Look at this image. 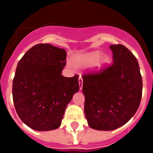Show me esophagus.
Here are the masks:
<instances>
[{
	"instance_id": "1",
	"label": "esophagus",
	"mask_w": 153,
	"mask_h": 153,
	"mask_svg": "<svg viewBox=\"0 0 153 153\" xmlns=\"http://www.w3.org/2000/svg\"><path fill=\"white\" fill-rule=\"evenodd\" d=\"M79 90H82L83 88V78L79 76Z\"/></svg>"
}]
</instances>
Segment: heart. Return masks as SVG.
Here are the masks:
<instances>
[{
    "mask_svg": "<svg viewBox=\"0 0 153 153\" xmlns=\"http://www.w3.org/2000/svg\"><path fill=\"white\" fill-rule=\"evenodd\" d=\"M100 51H96L93 52L88 53L83 56H80L76 57V63L78 65L81 64H89L95 62L94 63V68L96 70H100L102 67H105L106 64L109 63V56L107 54H102L101 55Z\"/></svg>",
    "mask_w": 153,
    "mask_h": 153,
    "instance_id": "b5f03b06",
    "label": "heart"
}]
</instances>
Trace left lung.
Segmentation results:
<instances>
[{
    "mask_svg": "<svg viewBox=\"0 0 153 153\" xmlns=\"http://www.w3.org/2000/svg\"><path fill=\"white\" fill-rule=\"evenodd\" d=\"M113 63L83 75L84 113L88 125L110 131L126 123L140 106L143 80L136 56L122 44H112Z\"/></svg>",
    "mask_w": 153,
    "mask_h": 153,
    "instance_id": "obj_1",
    "label": "left lung"
}]
</instances>
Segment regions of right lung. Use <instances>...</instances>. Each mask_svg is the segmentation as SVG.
<instances>
[{
  "label": "right lung",
  "instance_id": "add662e5",
  "mask_svg": "<svg viewBox=\"0 0 153 153\" xmlns=\"http://www.w3.org/2000/svg\"><path fill=\"white\" fill-rule=\"evenodd\" d=\"M67 52L49 44L31 47L23 56L13 80V100L22 122L36 131L57 129L73 96L79 91V76L65 77Z\"/></svg>",
  "mask_w": 153,
  "mask_h": 153
}]
</instances>
